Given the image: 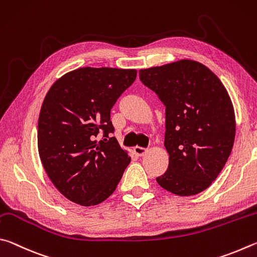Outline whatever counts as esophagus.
Instances as JSON below:
<instances>
[{"instance_id":"obj_1","label":"esophagus","mask_w":257,"mask_h":257,"mask_svg":"<svg viewBox=\"0 0 257 257\" xmlns=\"http://www.w3.org/2000/svg\"><path fill=\"white\" fill-rule=\"evenodd\" d=\"M147 151H148V149H146V148H142V147H134V152H136V154L138 155V156H145L146 154H147Z\"/></svg>"}]
</instances>
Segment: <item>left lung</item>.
Listing matches in <instances>:
<instances>
[{"mask_svg":"<svg viewBox=\"0 0 257 257\" xmlns=\"http://www.w3.org/2000/svg\"><path fill=\"white\" fill-rule=\"evenodd\" d=\"M139 74L166 106L169 165L157 182L181 196L206 190L226 165L235 140V112L226 88L205 65L190 60Z\"/></svg>","mask_w":257,"mask_h":257,"instance_id":"obj_1","label":"left lung"}]
</instances>
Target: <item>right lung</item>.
Masks as SVG:
<instances>
[{
  "instance_id": "add662e5",
  "label": "right lung",
  "mask_w": 257,
  "mask_h": 257,
  "mask_svg": "<svg viewBox=\"0 0 257 257\" xmlns=\"http://www.w3.org/2000/svg\"><path fill=\"white\" fill-rule=\"evenodd\" d=\"M136 78V70L81 67L58 79L45 97L38 119L40 160L70 201L97 205L118 185L131 158L109 137L115 131L110 110Z\"/></svg>"
}]
</instances>
